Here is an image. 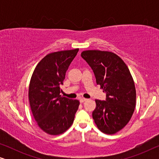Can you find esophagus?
<instances>
[{
  "mask_svg": "<svg viewBox=\"0 0 159 159\" xmlns=\"http://www.w3.org/2000/svg\"><path fill=\"white\" fill-rule=\"evenodd\" d=\"M87 99L86 98H80V103H83V102L86 101Z\"/></svg>",
  "mask_w": 159,
  "mask_h": 159,
  "instance_id": "esophagus-1",
  "label": "esophagus"
}]
</instances>
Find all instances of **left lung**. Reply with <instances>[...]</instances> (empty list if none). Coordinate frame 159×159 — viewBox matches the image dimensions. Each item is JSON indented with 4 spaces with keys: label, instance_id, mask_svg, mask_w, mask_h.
Returning a JSON list of instances; mask_svg holds the SVG:
<instances>
[{
    "label": "left lung",
    "instance_id": "8db88e82",
    "mask_svg": "<svg viewBox=\"0 0 159 159\" xmlns=\"http://www.w3.org/2000/svg\"><path fill=\"white\" fill-rule=\"evenodd\" d=\"M81 56L106 94V101L95 100L93 118L103 133L115 134L127 125L135 108L136 90L131 74L123 60L112 52L84 51Z\"/></svg>",
    "mask_w": 159,
    "mask_h": 159
}]
</instances>
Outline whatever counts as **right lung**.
I'll use <instances>...</instances> for the list:
<instances>
[{"mask_svg": "<svg viewBox=\"0 0 159 159\" xmlns=\"http://www.w3.org/2000/svg\"><path fill=\"white\" fill-rule=\"evenodd\" d=\"M79 49L54 52L45 56L34 69L29 87L30 107L35 121L49 134H62L72 125L78 100L60 95L66 71Z\"/></svg>", "mask_w": 159, "mask_h": 159, "instance_id": "right-lung-1", "label": "right lung"}]
</instances>
